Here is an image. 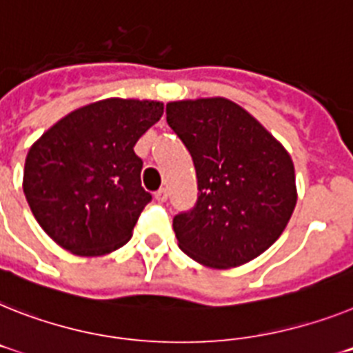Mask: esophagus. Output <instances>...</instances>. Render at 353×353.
Returning a JSON list of instances; mask_svg holds the SVG:
<instances>
[{"instance_id": "34e87169", "label": "esophagus", "mask_w": 353, "mask_h": 353, "mask_svg": "<svg viewBox=\"0 0 353 353\" xmlns=\"http://www.w3.org/2000/svg\"><path fill=\"white\" fill-rule=\"evenodd\" d=\"M154 199L158 201V203H165V201L168 199V192H167V188H161V190L156 192V194H154Z\"/></svg>"}]
</instances>
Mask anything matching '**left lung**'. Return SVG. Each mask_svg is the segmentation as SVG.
I'll return each instance as SVG.
<instances>
[{
  "mask_svg": "<svg viewBox=\"0 0 353 353\" xmlns=\"http://www.w3.org/2000/svg\"><path fill=\"white\" fill-rule=\"evenodd\" d=\"M167 121L197 172L195 208L174 217L179 250L232 269L269 250L294 212V163L251 112L224 97L167 103Z\"/></svg>",
  "mask_w": 353,
  "mask_h": 353,
  "instance_id": "8db88e82",
  "label": "left lung"
}]
</instances>
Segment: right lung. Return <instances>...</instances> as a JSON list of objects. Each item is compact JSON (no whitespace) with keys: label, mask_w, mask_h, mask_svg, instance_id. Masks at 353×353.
<instances>
[{"label":"right lung","mask_w":353,"mask_h":353,"mask_svg":"<svg viewBox=\"0 0 353 353\" xmlns=\"http://www.w3.org/2000/svg\"><path fill=\"white\" fill-rule=\"evenodd\" d=\"M159 100H97L68 112L26 154L23 192L44 233L79 256L129 242L149 192L136 141L161 118Z\"/></svg>","instance_id":"1"}]
</instances>
